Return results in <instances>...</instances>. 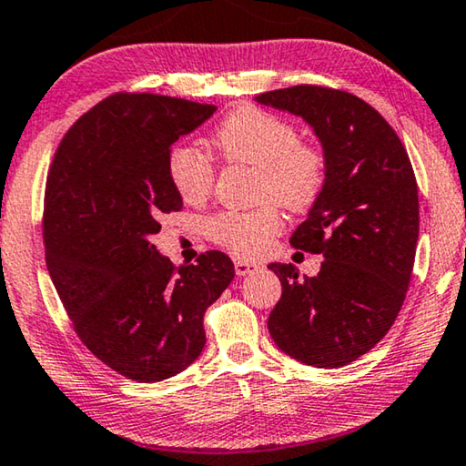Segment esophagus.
<instances>
[{
    "label": "esophagus",
    "instance_id": "obj_1",
    "mask_svg": "<svg viewBox=\"0 0 466 466\" xmlns=\"http://www.w3.org/2000/svg\"><path fill=\"white\" fill-rule=\"evenodd\" d=\"M258 268H260L258 264H251L246 260H235V274H238V277H248V274L258 272Z\"/></svg>",
    "mask_w": 466,
    "mask_h": 466
}]
</instances>
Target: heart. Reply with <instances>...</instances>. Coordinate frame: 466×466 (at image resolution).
I'll use <instances>...</instances> for the list:
<instances>
[{
    "instance_id": "b5f03b06",
    "label": "heart",
    "mask_w": 466,
    "mask_h": 466,
    "mask_svg": "<svg viewBox=\"0 0 466 466\" xmlns=\"http://www.w3.org/2000/svg\"><path fill=\"white\" fill-rule=\"evenodd\" d=\"M220 158L258 167L254 210H225L206 220V235L241 258H258L283 228L277 204L305 210L326 186L328 161L322 147L301 140L291 121L260 106H239L212 136ZM171 186L183 202H202L215 187V165L200 150L175 147L167 158Z\"/></svg>"
}]
</instances>
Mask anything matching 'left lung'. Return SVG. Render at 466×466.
<instances>
[{
  "label": "left lung",
  "mask_w": 466,
  "mask_h": 466,
  "mask_svg": "<svg viewBox=\"0 0 466 466\" xmlns=\"http://www.w3.org/2000/svg\"><path fill=\"white\" fill-rule=\"evenodd\" d=\"M256 101L314 127L328 177L291 246L322 254L316 277L268 264L283 295L272 340L314 368H342L384 339L405 301L419 239L413 167L390 124L360 96L324 86L270 90Z\"/></svg>",
  "instance_id": "obj_1"
}]
</instances>
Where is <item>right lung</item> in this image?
Wrapping results in <instances>:
<instances>
[{"mask_svg": "<svg viewBox=\"0 0 466 466\" xmlns=\"http://www.w3.org/2000/svg\"><path fill=\"white\" fill-rule=\"evenodd\" d=\"M215 105L119 93L76 121L45 187V260L90 353L134 382H161L206 345L204 311L235 277L223 251L175 268L150 238L181 210L167 158Z\"/></svg>", "mask_w": 466, "mask_h": 466, "instance_id": "add662e5", "label": "right lung"}]
</instances>
